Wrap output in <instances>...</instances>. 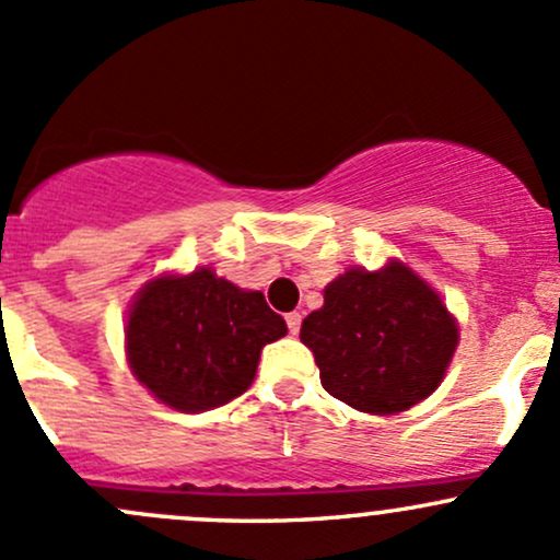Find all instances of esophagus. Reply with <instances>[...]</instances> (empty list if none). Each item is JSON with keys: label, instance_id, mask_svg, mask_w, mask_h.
<instances>
[{"label": "esophagus", "instance_id": "esophagus-1", "mask_svg": "<svg viewBox=\"0 0 560 560\" xmlns=\"http://www.w3.org/2000/svg\"><path fill=\"white\" fill-rule=\"evenodd\" d=\"M284 319H287V327H290V335H298V332H300V322H303V316H300L298 311H292V314H287Z\"/></svg>", "mask_w": 560, "mask_h": 560}]
</instances>
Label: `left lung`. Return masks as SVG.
I'll return each instance as SVG.
<instances>
[{
    "instance_id": "left-lung-1",
    "label": "left lung",
    "mask_w": 560,
    "mask_h": 560,
    "mask_svg": "<svg viewBox=\"0 0 560 560\" xmlns=\"http://www.w3.org/2000/svg\"><path fill=\"white\" fill-rule=\"evenodd\" d=\"M300 340L314 351L322 386L340 402L392 416L427 399L458 343L456 319L408 265L349 268L329 281L325 305L308 314Z\"/></svg>"
}]
</instances>
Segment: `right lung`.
<instances>
[{
	"label": "right lung",
	"mask_w": 560,
	"mask_h": 560,
	"mask_svg": "<svg viewBox=\"0 0 560 560\" xmlns=\"http://www.w3.org/2000/svg\"><path fill=\"white\" fill-rule=\"evenodd\" d=\"M284 335V319L262 292L198 268L141 287L128 314L126 351L152 397L182 413H203L241 397L255 381L262 346Z\"/></svg>",
	"instance_id": "right-lung-1"
}]
</instances>
